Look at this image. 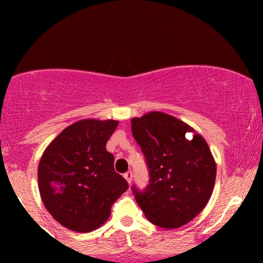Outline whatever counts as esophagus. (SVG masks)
Here are the masks:
<instances>
[{"instance_id": "1", "label": "esophagus", "mask_w": 263, "mask_h": 263, "mask_svg": "<svg viewBox=\"0 0 263 263\" xmlns=\"http://www.w3.org/2000/svg\"><path fill=\"white\" fill-rule=\"evenodd\" d=\"M123 177H125V179L127 180V183L128 184H131V182H132V172H126L125 174H123Z\"/></svg>"}]
</instances>
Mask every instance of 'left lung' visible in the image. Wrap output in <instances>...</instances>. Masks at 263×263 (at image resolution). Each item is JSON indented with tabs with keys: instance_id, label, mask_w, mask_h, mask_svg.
<instances>
[{
	"instance_id": "8db88e82",
	"label": "left lung",
	"mask_w": 263,
	"mask_h": 263,
	"mask_svg": "<svg viewBox=\"0 0 263 263\" xmlns=\"http://www.w3.org/2000/svg\"><path fill=\"white\" fill-rule=\"evenodd\" d=\"M131 123L149 171L144 192L132 186L136 201L159 228L185 225L213 194L216 163L206 141L188 123L159 111L134 117Z\"/></svg>"
}]
</instances>
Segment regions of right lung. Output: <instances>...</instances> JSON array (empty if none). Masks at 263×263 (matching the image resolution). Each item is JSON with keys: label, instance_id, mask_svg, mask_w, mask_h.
<instances>
[{"label": "right lung", "instance_id": "right-lung-1", "mask_svg": "<svg viewBox=\"0 0 263 263\" xmlns=\"http://www.w3.org/2000/svg\"><path fill=\"white\" fill-rule=\"evenodd\" d=\"M116 120L86 119L68 126L45 148L38 165L42 201L60 225L90 232L107 221L111 206L128 188L114 170L106 143Z\"/></svg>", "mask_w": 263, "mask_h": 263}]
</instances>
